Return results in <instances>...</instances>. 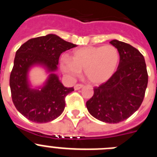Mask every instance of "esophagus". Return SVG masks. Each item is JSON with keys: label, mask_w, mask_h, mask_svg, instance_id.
Segmentation results:
<instances>
[{"label": "esophagus", "mask_w": 157, "mask_h": 157, "mask_svg": "<svg viewBox=\"0 0 157 157\" xmlns=\"http://www.w3.org/2000/svg\"><path fill=\"white\" fill-rule=\"evenodd\" d=\"M82 87H83L82 84H76V85L75 86L74 88L75 90H80V89L82 88Z\"/></svg>", "instance_id": "34e87169"}]
</instances>
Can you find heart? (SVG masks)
I'll use <instances>...</instances> for the list:
<instances>
[{
  "label": "heart",
  "instance_id": "obj_1",
  "mask_svg": "<svg viewBox=\"0 0 157 157\" xmlns=\"http://www.w3.org/2000/svg\"><path fill=\"white\" fill-rule=\"evenodd\" d=\"M120 53L112 45L105 46H86L72 52L71 59H60L62 71L71 78L78 77L84 69L87 79L94 84L105 82L117 69Z\"/></svg>",
  "mask_w": 157,
  "mask_h": 157
}]
</instances>
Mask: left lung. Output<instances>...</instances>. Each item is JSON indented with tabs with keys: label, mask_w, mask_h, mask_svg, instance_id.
Wrapping results in <instances>:
<instances>
[{
	"label": "left lung",
	"mask_w": 157,
	"mask_h": 157,
	"mask_svg": "<svg viewBox=\"0 0 157 157\" xmlns=\"http://www.w3.org/2000/svg\"><path fill=\"white\" fill-rule=\"evenodd\" d=\"M120 53V63L106 82L94 88L86 101L89 112L100 121L117 123L127 120L139 109L148 85V73L143 55L127 43L110 41Z\"/></svg>",
	"instance_id": "obj_1"
}]
</instances>
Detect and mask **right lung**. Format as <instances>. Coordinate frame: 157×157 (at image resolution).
Masks as SVG:
<instances>
[{
  "instance_id": "obj_1",
  "label": "right lung",
  "mask_w": 157,
  "mask_h": 157,
  "mask_svg": "<svg viewBox=\"0 0 157 157\" xmlns=\"http://www.w3.org/2000/svg\"><path fill=\"white\" fill-rule=\"evenodd\" d=\"M76 46L50 34L28 40L16 51L9 84L14 105L24 117L43 123L62 114L65 98L74 88L65 87L54 72L60 54ZM35 65L42 66L50 73L44 86L38 89L31 88L28 81L29 70Z\"/></svg>"
}]
</instances>
